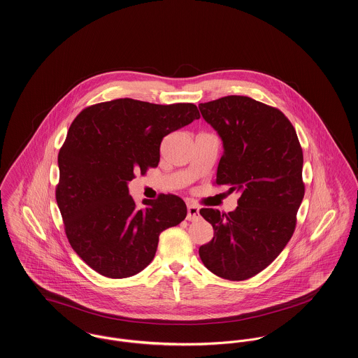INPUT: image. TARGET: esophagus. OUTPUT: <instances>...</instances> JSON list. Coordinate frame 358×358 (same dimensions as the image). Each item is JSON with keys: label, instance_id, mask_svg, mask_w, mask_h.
<instances>
[{"label": "esophagus", "instance_id": "34e87169", "mask_svg": "<svg viewBox=\"0 0 358 358\" xmlns=\"http://www.w3.org/2000/svg\"><path fill=\"white\" fill-rule=\"evenodd\" d=\"M189 222H196L199 219V209L198 206H195L193 203H190L187 206V217H186Z\"/></svg>", "mask_w": 358, "mask_h": 358}]
</instances>
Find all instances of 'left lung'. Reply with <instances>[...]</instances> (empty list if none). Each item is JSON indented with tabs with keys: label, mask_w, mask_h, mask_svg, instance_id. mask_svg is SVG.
Wrapping results in <instances>:
<instances>
[{
	"label": "left lung",
	"mask_w": 358,
	"mask_h": 358,
	"mask_svg": "<svg viewBox=\"0 0 358 358\" xmlns=\"http://www.w3.org/2000/svg\"><path fill=\"white\" fill-rule=\"evenodd\" d=\"M198 108L223 141L216 185L241 194L227 215L199 210L215 229L199 257L223 279L246 280L275 260L293 236L305 194L302 149L290 120L253 98L227 96Z\"/></svg>",
	"instance_id": "left-lung-1"
}]
</instances>
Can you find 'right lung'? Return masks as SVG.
<instances>
[{
    "label": "right lung",
    "instance_id": "1",
    "mask_svg": "<svg viewBox=\"0 0 358 358\" xmlns=\"http://www.w3.org/2000/svg\"><path fill=\"white\" fill-rule=\"evenodd\" d=\"M195 119L194 103L119 98L83 109L72 122L59 153L56 201L69 245L98 273L136 275L155 259L164 229L185 220L180 196L160 194L138 208L129 182L159 165L165 135Z\"/></svg>",
    "mask_w": 358,
    "mask_h": 358
}]
</instances>
